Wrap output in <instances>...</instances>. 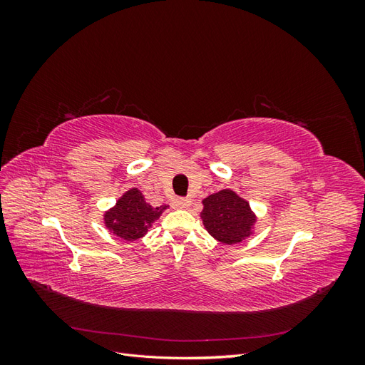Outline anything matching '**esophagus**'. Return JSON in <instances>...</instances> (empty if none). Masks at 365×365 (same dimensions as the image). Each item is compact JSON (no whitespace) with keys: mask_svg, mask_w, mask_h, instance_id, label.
Returning <instances> with one entry per match:
<instances>
[{"mask_svg":"<svg viewBox=\"0 0 365 365\" xmlns=\"http://www.w3.org/2000/svg\"><path fill=\"white\" fill-rule=\"evenodd\" d=\"M190 204H192V201L187 200V197H176V200L172 201L173 208H189Z\"/></svg>","mask_w":365,"mask_h":365,"instance_id":"1","label":"esophagus"}]
</instances>
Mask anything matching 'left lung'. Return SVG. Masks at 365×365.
I'll use <instances>...</instances> for the list:
<instances>
[{"instance_id":"left-lung-1","label":"left lung","mask_w":365,"mask_h":365,"mask_svg":"<svg viewBox=\"0 0 365 365\" xmlns=\"http://www.w3.org/2000/svg\"><path fill=\"white\" fill-rule=\"evenodd\" d=\"M201 219L205 230L217 242L227 245L239 244L252 235L256 225V213L250 202L236 192L224 189L207 196L202 201Z\"/></svg>"}]
</instances>
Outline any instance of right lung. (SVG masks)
<instances>
[{"label":"right lung","instance_id":"1","mask_svg":"<svg viewBox=\"0 0 365 365\" xmlns=\"http://www.w3.org/2000/svg\"><path fill=\"white\" fill-rule=\"evenodd\" d=\"M169 205L152 207L138 189H130L121 195L113 208L103 215L105 227L117 237L132 242L145 236L148 228L161 216Z\"/></svg>","mask_w":365,"mask_h":365}]
</instances>
